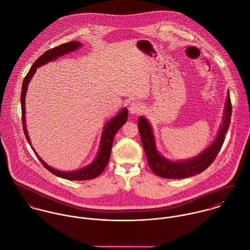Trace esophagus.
Wrapping results in <instances>:
<instances>
[{
    "mask_svg": "<svg viewBox=\"0 0 250 250\" xmlns=\"http://www.w3.org/2000/svg\"><path fill=\"white\" fill-rule=\"evenodd\" d=\"M129 112L131 113V114H139L140 112H142V110H143V106H142V104L140 103V102H138V101H133V102H131V104L129 105Z\"/></svg>",
    "mask_w": 250,
    "mask_h": 250,
    "instance_id": "1",
    "label": "esophagus"
}]
</instances>
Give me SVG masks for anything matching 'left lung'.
I'll use <instances>...</instances> for the list:
<instances>
[{"instance_id":"1","label":"left lung","mask_w":250,"mask_h":250,"mask_svg":"<svg viewBox=\"0 0 250 250\" xmlns=\"http://www.w3.org/2000/svg\"><path fill=\"white\" fill-rule=\"evenodd\" d=\"M232 115V104L230 100V95L227 97L225 105V112L223 118V124L219 130V133L215 141L198 156L187 160V161H170L162 157L155 148L154 138L150 124L144 117H139L138 119V129L142 141V145L147 155L148 163L151 171L161 177L166 179H184L191 176L198 175L205 171L215 159L221 149L225 135L228 131Z\"/></svg>"}]
</instances>
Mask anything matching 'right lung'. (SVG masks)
<instances>
[{"mask_svg":"<svg viewBox=\"0 0 250 250\" xmlns=\"http://www.w3.org/2000/svg\"><path fill=\"white\" fill-rule=\"evenodd\" d=\"M81 44L78 42H70L67 43H63L61 44L57 47H54L52 49L45 51L32 65V67L30 68L29 72L27 73V75L25 76L24 80H23V84H22V90H21V109H22V125H23V129H24V133H25V137L28 140L29 144H31L29 136H28V132L26 129V125H25V98H26V91L28 88V84L31 80V78L33 77V75L35 74L37 68L50 61H53L55 59H57L58 57L64 55L68 52L74 51L77 49L78 47H80ZM127 116H128V112L126 108H124L116 117H114L113 119H111L102 133V137H101V143H100V150L99 151V154L97 156V158L95 159V161L90 164L88 167H85L83 169H80L78 171H74V172H62V171H59V170H55L54 168L50 167L49 165H47L35 151V153L37 154L38 158L40 159V161L42 162V164L52 174L62 178V179H66V180H70V181H85V180H92L97 178L98 176H100V174L103 172V170L105 169L109 158H110V154H111V149H112V145H113V139L115 134L117 133V131L123 126V125L127 121ZM32 147V146H31ZM33 148V147H32Z\"/></svg>","mask_w":250,"mask_h":250,"instance_id":"right-lung-1","label":"right lung"}]
</instances>
